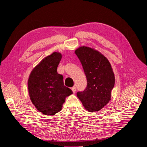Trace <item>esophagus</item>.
<instances>
[{
	"mask_svg": "<svg viewBox=\"0 0 147 147\" xmlns=\"http://www.w3.org/2000/svg\"><path fill=\"white\" fill-rule=\"evenodd\" d=\"M72 91H73V92L74 93H75V92H76V87H75V86H73L72 88Z\"/></svg>",
	"mask_w": 147,
	"mask_h": 147,
	"instance_id": "34e87169",
	"label": "esophagus"
}]
</instances>
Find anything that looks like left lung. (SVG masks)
I'll list each match as a JSON object with an SVG mask.
<instances>
[{"label": "left lung", "instance_id": "8db88e82", "mask_svg": "<svg viewBox=\"0 0 147 147\" xmlns=\"http://www.w3.org/2000/svg\"><path fill=\"white\" fill-rule=\"evenodd\" d=\"M87 79V86L77 93L83 107L90 112L99 111L107 104L115 85V75L109 60L94 49L81 47L75 51Z\"/></svg>", "mask_w": 147, "mask_h": 147}]
</instances>
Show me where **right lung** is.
Masks as SVG:
<instances>
[{
	"mask_svg": "<svg viewBox=\"0 0 147 147\" xmlns=\"http://www.w3.org/2000/svg\"><path fill=\"white\" fill-rule=\"evenodd\" d=\"M61 58L60 53H53L35 66L29 75L30 99L44 115H53L60 112L65 97L72 94V90L64 86L63 75L57 72Z\"/></svg>",
	"mask_w": 147,
	"mask_h": 147,
	"instance_id": "1",
	"label": "right lung"
}]
</instances>
